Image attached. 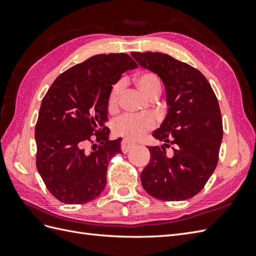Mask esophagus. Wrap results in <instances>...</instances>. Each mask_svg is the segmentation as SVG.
Returning a JSON list of instances; mask_svg holds the SVG:
<instances>
[{
  "label": "esophagus",
  "instance_id": "obj_1",
  "mask_svg": "<svg viewBox=\"0 0 256 256\" xmlns=\"http://www.w3.org/2000/svg\"><path fill=\"white\" fill-rule=\"evenodd\" d=\"M134 146H135V144L130 143L128 140H123L122 143H121V148H122L123 153H128V152L134 148Z\"/></svg>",
  "mask_w": 256,
  "mask_h": 256
}]
</instances>
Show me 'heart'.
Masks as SVG:
<instances>
[{
    "label": "heart",
    "instance_id": "obj_1",
    "mask_svg": "<svg viewBox=\"0 0 256 256\" xmlns=\"http://www.w3.org/2000/svg\"><path fill=\"white\" fill-rule=\"evenodd\" d=\"M136 84L138 89L142 91V94L148 98L150 94H153L155 91L160 90V79L154 74L145 72L140 74L136 79ZM123 81H118L116 84L112 86L108 99V106L112 108L116 104L118 96L123 89ZM154 126V120L150 116H130V114H124V116L116 118L112 122L113 132L128 140H135L142 138L146 132L150 131Z\"/></svg>",
    "mask_w": 256,
    "mask_h": 256
}]
</instances>
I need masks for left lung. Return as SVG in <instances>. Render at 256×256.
Returning <instances> with one entry per match:
<instances>
[{"label": "left lung", "instance_id": "1", "mask_svg": "<svg viewBox=\"0 0 256 256\" xmlns=\"http://www.w3.org/2000/svg\"><path fill=\"white\" fill-rule=\"evenodd\" d=\"M140 66L156 74L165 86L167 114L150 146V160L140 174L145 192L166 201L192 198L204 188L218 164L224 136L218 100L199 70L162 52H131ZM174 155L166 156L168 143Z\"/></svg>", "mask_w": 256, "mask_h": 256}]
</instances>
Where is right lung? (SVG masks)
Masks as SVG:
<instances>
[{"instance_id":"add662e5","label":"right lung","mask_w":256,"mask_h":256,"mask_svg":"<svg viewBox=\"0 0 256 256\" xmlns=\"http://www.w3.org/2000/svg\"><path fill=\"white\" fill-rule=\"evenodd\" d=\"M136 67L126 54H101L69 68L48 89L35 126L36 167L62 202H89L104 189L108 162L122 152L121 138L108 140V94L123 72ZM91 139L100 145L88 152Z\"/></svg>"}]
</instances>
